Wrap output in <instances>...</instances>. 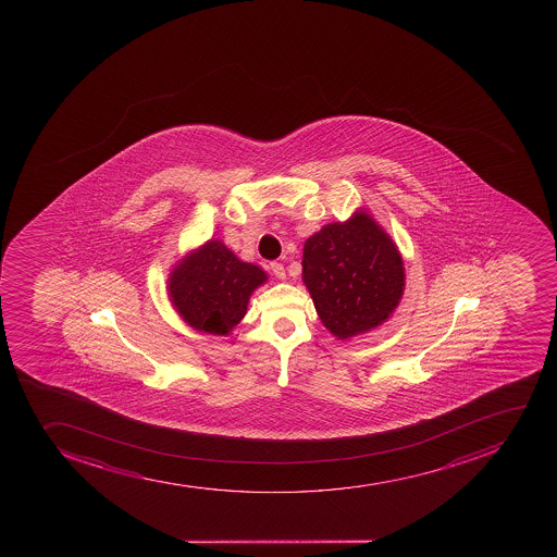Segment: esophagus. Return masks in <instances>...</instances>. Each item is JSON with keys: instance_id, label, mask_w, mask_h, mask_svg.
<instances>
[{"instance_id": "34e87169", "label": "esophagus", "mask_w": 557, "mask_h": 557, "mask_svg": "<svg viewBox=\"0 0 557 557\" xmlns=\"http://www.w3.org/2000/svg\"><path fill=\"white\" fill-rule=\"evenodd\" d=\"M270 270H272V274H274L277 280H285V277H287V272H285V267H283V263L272 261V263H270Z\"/></svg>"}]
</instances>
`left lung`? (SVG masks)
I'll return each mask as SVG.
<instances>
[{
  "label": "left lung",
  "instance_id": "8db88e82",
  "mask_svg": "<svg viewBox=\"0 0 557 557\" xmlns=\"http://www.w3.org/2000/svg\"><path fill=\"white\" fill-rule=\"evenodd\" d=\"M301 264L321 323L337 339L385 323L405 290L401 253L364 210L310 236Z\"/></svg>",
  "mask_w": 557,
  "mask_h": 557
}]
</instances>
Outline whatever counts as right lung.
Masks as SVG:
<instances>
[{
  "label": "right lung",
  "instance_id": "add662e5",
  "mask_svg": "<svg viewBox=\"0 0 557 557\" xmlns=\"http://www.w3.org/2000/svg\"><path fill=\"white\" fill-rule=\"evenodd\" d=\"M267 282L263 270L210 239L172 269L169 296L188 325L226 336L247 314L250 294Z\"/></svg>",
  "mask_w": 557,
  "mask_h": 557
}]
</instances>
